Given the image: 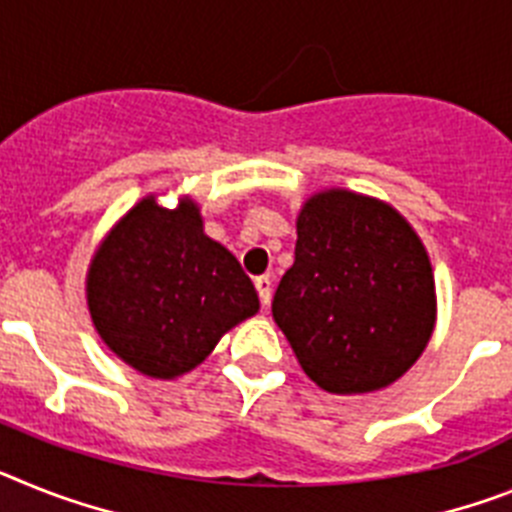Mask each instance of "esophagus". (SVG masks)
<instances>
[{"mask_svg": "<svg viewBox=\"0 0 512 512\" xmlns=\"http://www.w3.org/2000/svg\"><path fill=\"white\" fill-rule=\"evenodd\" d=\"M255 289H257V296H260V304H263V307H268L270 304V278L268 276L255 278Z\"/></svg>", "mask_w": 512, "mask_h": 512, "instance_id": "1", "label": "esophagus"}]
</instances>
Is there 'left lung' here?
Masks as SVG:
<instances>
[{"label":"left lung","instance_id":"left-lung-1","mask_svg":"<svg viewBox=\"0 0 512 512\" xmlns=\"http://www.w3.org/2000/svg\"><path fill=\"white\" fill-rule=\"evenodd\" d=\"M273 317L302 369L328 393H369L419 359L435 328L424 244L393 208L320 192L296 221L294 265Z\"/></svg>","mask_w":512,"mask_h":512}]
</instances>
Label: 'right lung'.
I'll use <instances>...</instances> for the list:
<instances>
[{
    "label": "right lung",
    "mask_w": 512,
    "mask_h": 512,
    "mask_svg": "<svg viewBox=\"0 0 512 512\" xmlns=\"http://www.w3.org/2000/svg\"><path fill=\"white\" fill-rule=\"evenodd\" d=\"M88 307L114 354L171 380L203 362L260 302L236 257L203 234L195 205L166 210L148 197L93 257Z\"/></svg>",
    "instance_id": "right-lung-1"
}]
</instances>
